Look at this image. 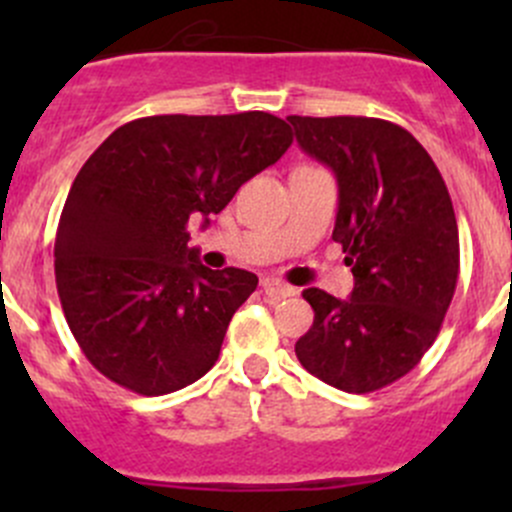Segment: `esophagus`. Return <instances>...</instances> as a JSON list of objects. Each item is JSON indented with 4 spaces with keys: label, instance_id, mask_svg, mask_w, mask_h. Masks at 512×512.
Returning a JSON list of instances; mask_svg holds the SVG:
<instances>
[{
    "label": "esophagus",
    "instance_id": "esophagus-1",
    "mask_svg": "<svg viewBox=\"0 0 512 512\" xmlns=\"http://www.w3.org/2000/svg\"><path fill=\"white\" fill-rule=\"evenodd\" d=\"M262 289H265V294L272 299V302H280V299L292 297V294L297 292V289L285 285V282L275 280V277H265V280H262Z\"/></svg>",
    "mask_w": 512,
    "mask_h": 512
}]
</instances>
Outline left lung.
<instances>
[{"label": "left lung", "instance_id": "8db88e82", "mask_svg": "<svg viewBox=\"0 0 512 512\" xmlns=\"http://www.w3.org/2000/svg\"><path fill=\"white\" fill-rule=\"evenodd\" d=\"M299 148L332 168L339 210L332 240L354 289L337 299L309 287L314 324L294 344L312 376L349 394L394 384L441 332L458 282L451 195L406 128L366 116H289Z\"/></svg>", "mask_w": 512, "mask_h": 512}]
</instances>
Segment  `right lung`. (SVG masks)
Segmentation results:
<instances>
[{
  "label": "right lung",
  "instance_id": "obj_1",
  "mask_svg": "<svg viewBox=\"0 0 512 512\" xmlns=\"http://www.w3.org/2000/svg\"><path fill=\"white\" fill-rule=\"evenodd\" d=\"M289 146L292 128L272 113H175L116 128L86 160L61 210L54 272L71 334L106 379L163 396L213 369L257 275L205 267L188 227L208 225Z\"/></svg>",
  "mask_w": 512,
  "mask_h": 512
}]
</instances>
